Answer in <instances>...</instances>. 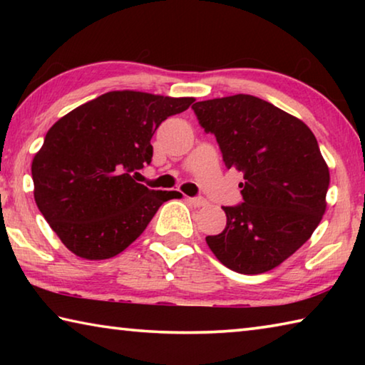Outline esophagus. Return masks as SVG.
<instances>
[{
    "label": "esophagus",
    "mask_w": 365,
    "mask_h": 365,
    "mask_svg": "<svg viewBox=\"0 0 365 365\" xmlns=\"http://www.w3.org/2000/svg\"><path fill=\"white\" fill-rule=\"evenodd\" d=\"M191 206H195V207H202V206H206L207 205V201L205 200V197H188L187 200Z\"/></svg>",
    "instance_id": "34e87169"
}]
</instances>
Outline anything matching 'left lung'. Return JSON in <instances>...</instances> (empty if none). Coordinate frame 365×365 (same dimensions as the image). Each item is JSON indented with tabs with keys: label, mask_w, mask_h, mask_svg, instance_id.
Returning a JSON list of instances; mask_svg holds the SVG:
<instances>
[{
	"label": "left lung",
	"mask_w": 365,
	"mask_h": 365,
	"mask_svg": "<svg viewBox=\"0 0 365 365\" xmlns=\"http://www.w3.org/2000/svg\"><path fill=\"white\" fill-rule=\"evenodd\" d=\"M227 169L242 172L243 201L222 207L224 232L206 237L215 257L238 274L275 269L304 245L327 209L330 172L304 122L251 95L197 101Z\"/></svg>",
	"instance_id": "left-lung-1"
}]
</instances>
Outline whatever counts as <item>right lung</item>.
<instances>
[{"mask_svg":"<svg viewBox=\"0 0 365 365\" xmlns=\"http://www.w3.org/2000/svg\"><path fill=\"white\" fill-rule=\"evenodd\" d=\"M193 101L109 91L49 128L32 160L34 196L67 250L90 261L114 257L145 232L163 202L178 196L150 190L132 174L151 163L160 122Z\"/></svg>","mask_w":365,"mask_h":365,"instance_id":"add662e5","label":"right lung"}]
</instances>
